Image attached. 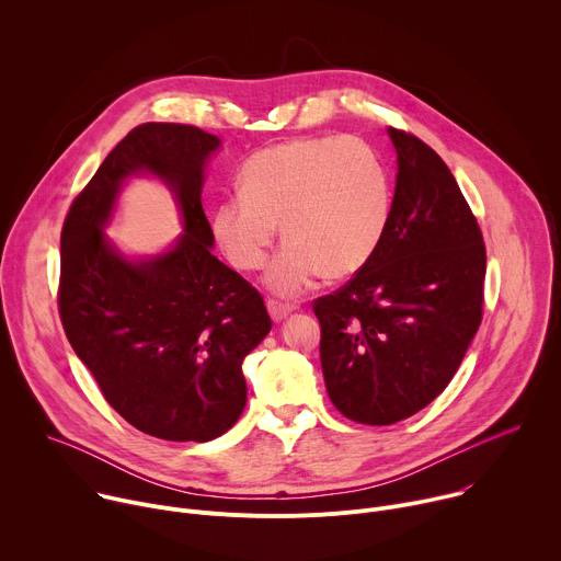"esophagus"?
<instances>
[{
    "label": "esophagus",
    "mask_w": 561,
    "mask_h": 561,
    "mask_svg": "<svg viewBox=\"0 0 561 561\" xmlns=\"http://www.w3.org/2000/svg\"><path fill=\"white\" fill-rule=\"evenodd\" d=\"M266 308H268V312H271V317L275 319V322H282L286 314H290L295 310L293 304H284V301H277V299H268Z\"/></svg>",
    "instance_id": "obj_1"
}]
</instances>
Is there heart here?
Listing matches in <instances>:
<instances>
[{
  "label": "heart",
  "instance_id": "b5f03b06",
  "mask_svg": "<svg viewBox=\"0 0 561 561\" xmlns=\"http://www.w3.org/2000/svg\"><path fill=\"white\" fill-rule=\"evenodd\" d=\"M237 195L210 215L215 242L237 271H260L279 226L286 247L266 286L284 297L319 275L359 273L381 247L392 213L390 175L357 139L297 137L262 148L239 171Z\"/></svg>",
  "mask_w": 561,
  "mask_h": 561
}]
</instances>
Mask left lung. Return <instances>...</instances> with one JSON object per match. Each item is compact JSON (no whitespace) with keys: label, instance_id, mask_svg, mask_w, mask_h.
Wrapping results in <instances>:
<instances>
[{"label":"left lung","instance_id":"1","mask_svg":"<svg viewBox=\"0 0 561 561\" xmlns=\"http://www.w3.org/2000/svg\"><path fill=\"white\" fill-rule=\"evenodd\" d=\"M397 150L390 224L375 257L314 299L331 402L359 424L402 422L448 386L484 306L482 230L444 159L388 128Z\"/></svg>","mask_w":561,"mask_h":561}]
</instances>
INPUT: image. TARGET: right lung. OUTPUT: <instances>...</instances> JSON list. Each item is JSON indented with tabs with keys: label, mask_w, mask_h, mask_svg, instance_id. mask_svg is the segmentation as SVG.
<instances>
[{
	"label": "right lung",
	"mask_w": 561,
	"mask_h": 561,
	"mask_svg": "<svg viewBox=\"0 0 561 561\" xmlns=\"http://www.w3.org/2000/svg\"><path fill=\"white\" fill-rule=\"evenodd\" d=\"M219 144L186 124L133 128L61 228L57 304L72 351L130 426L169 442H210L239 420L242 362L273 327L262 295L210 253L202 188ZM144 172L174 191L185 232L171 252L128 261L103 226L123 180Z\"/></svg>",
	"instance_id": "obj_1"
}]
</instances>
